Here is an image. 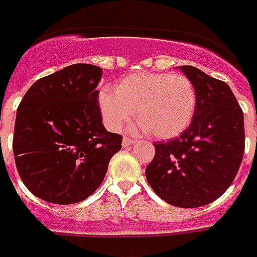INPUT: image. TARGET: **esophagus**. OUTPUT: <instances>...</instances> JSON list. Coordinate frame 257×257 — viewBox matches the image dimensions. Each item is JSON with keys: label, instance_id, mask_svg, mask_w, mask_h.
Returning <instances> with one entry per match:
<instances>
[{"label": "esophagus", "instance_id": "esophagus-1", "mask_svg": "<svg viewBox=\"0 0 257 257\" xmlns=\"http://www.w3.org/2000/svg\"><path fill=\"white\" fill-rule=\"evenodd\" d=\"M133 144H136L134 140H130V138H123V147H124V148L130 147V145H133Z\"/></svg>", "mask_w": 257, "mask_h": 257}]
</instances>
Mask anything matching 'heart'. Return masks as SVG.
Returning <instances> with one entry per match:
<instances>
[{
  "instance_id": "b5f03b06",
  "label": "heart",
  "mask_w": 257,
  "mask_h": 257,
  "mask_svg": "<svg viewBox=\"0 0 257 257\" xmlns=\"http://www.w3.org/2000/svg\"><path fill=\"white\" fill-rule=\"evenodd\" d=\"M198 94L194 83L181 74L144 73L128 76L114 87L102 90L98 103L105 125L112 132L132 119L138 128L159 140L177 137L191 124Z\"/></svg>"
}]
</instances>
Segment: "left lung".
Returning <instances> with one entry per match:
<instances>
[{
  "label": "left lung",
  "instance_id": "left-lung-1",
  "mask_svg": "<svg viewBox=\"0 0 257 257\" xmlns=\"http://www.w3.org/2000/svg\"><path fill=\"white\" fill-rule=\"evenodd\" d=\"M198 94L190 127L167 143H155L145 170L152 190L177 207L216 201L234 181L245 149L243 113L227 83L198 67H178Z\"/></svg>",
  "mask_w": 257,
  "mask_h": 257
}]
</instances>
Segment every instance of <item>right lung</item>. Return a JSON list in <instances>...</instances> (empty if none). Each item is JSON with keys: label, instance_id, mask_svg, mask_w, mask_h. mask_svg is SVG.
Returning <instances> with one entry per match:
<instances>
[{"label": "right lung", "instance_id": "right-lung-1", "mask_svg": "<svg viewBox=\"0 0 257 257\" xmlns=\"http://www.w3.org/2000/svg\"><path fill=\"white\" fill-rule=\"evenodd\" d=\"M102 69L76 63L37 80L16 112L14 155L27 190L50 203L84 201L101 185L121 136L102 123Z\"/></svg>", "mask_w": 257, "mask_h": 257}]
</instances>
